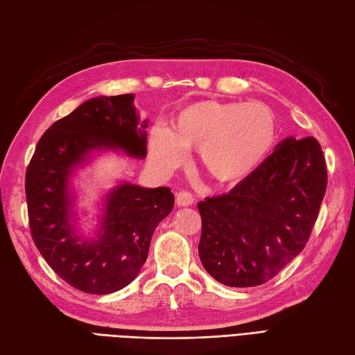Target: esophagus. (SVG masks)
I'll list each match as a JSON object with an SVG mask.
<instances>
[{"instance_id":"esophagus-1","label":"esophagus","mask_w":355,"mask_h":355,"mask_svg":"<svg viewBox=\"0 0 355 355\" xmlns=\"http://www.w3.org/2000/svg\"><path fill=\"white\" fill-rule=\"evenodd\" d=\"M176 204L179 207L192 206V204H194V197H192V194H189V192L182 191L176 196Z\"/></svg>"}]
</instances>
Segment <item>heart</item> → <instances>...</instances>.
Here are the masks:
<instances>
[{
  "mask_svg": "<svg viewBox=\"0 0 355 355\" xmlns=\"http://www.w3.org/2000/svg\"><path fill=\"white\" fill-rule=\"evenodd\" d=\"M277 123L262 103L198 101L184 106L166 128L149 135V159L168 175L197 149L202 170L223 185L239 184L259 167L275 144Z\"/></svg>",
  "mask_w": 355,
  "mask_h": 355,
  "instance_id": "1",
  "label": "heart"
}]
</instances>
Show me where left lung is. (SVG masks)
Returning <instances> with one entry per match:
<instances>
[{
  "label": "left lung",
  "mask_w": 355,
  "mask_h": 355,
  "mask_svg": "<svg viewBox=\"0 0 355 355\" xmlns=\"http://www.w3.org/2000/svg\"><path fill=\"white\" fill-rule=\"evenodd\" d=\"M327 188L314 137H286L228 194L198 202L200 261L214 280L254 287L304 250Z\"/></svg>",
  "instance_id": "left-lung-1"
}]
</instances>
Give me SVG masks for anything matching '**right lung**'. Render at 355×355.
Wrapping results in <instances>:
<instances>
[{
    "label": "right lung",
    "mask_w": 355,
    "mask_h": 355,
    "mask_svg": "<svg viewBox=\"0 0 355 355\" xmlns=\"http://www.w3.org/2000/svg\"><path fill=\"white\" fill-rule=\"evenodd\" d=\"M133 101V94H120L81 103L41 136L26 170L32 239L51 270L84 293L108 295L130 284L146 262L155 228L175 206L170 188L121 180L102 197L94 234L77 231V170L105 151L146 157L148 120H139Z\"/></svg>",
    "instance_id": "add662e5"
}]
</instances>
